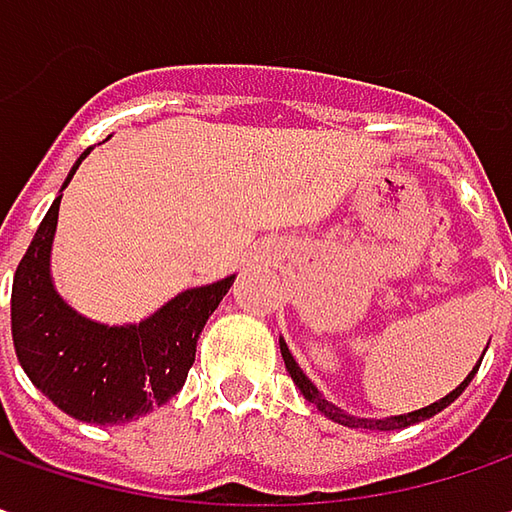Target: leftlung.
<instances>
[{
  "mask_svg": "<svg viewBox=\"0 0 512 512\" xmlns=\"http://www.w3.org/2000/svg\"><path fill=\"white\" fill-rule=\"evenodd\" d=\"M280 354H283V362H286V371L291 374V379H294V385L300 388V394L309 399L311 405H317V411L320 414H326L331 422H337V425H345V428H365V431H399V428H408V425H416V422H425V419H431V416H436L439 411H445L453 399H459V394L465 391L467 385H470V379H473V374L479 371V368H473L470 374L465 377V382H459L453 391H450L448 397H442L439 402H431V405H425V408H419V411H411V414H399V416H385V419H365V416H354V414H345L343 408H337L334 402H328L320 391H317V385L311 382L306 374H303V368L294 362V357H291L289 345H286V340L280 337ZM482 365V362H479Z\"/></svg>",
  "mask_w": 512,
  "mask_h": 512,
  "instance_id": "8db88e82",
  "label": "left lung"
}]
</instances>
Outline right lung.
<instances>
[{"mask_svg":"<svg viewBox=\"0 0 512 512\" xmlns=\"http://www.w3.org/2000/svg\"><path fill=\"white\" fill-rule=\"evenodd\" d=\"M90 150L81 152L62 189ZM59 203L62 195L47 209L13 277L10 328L16 357L30 382L64 414L90 425H121L167 405L184 388L198 337L235 274L175 294L141 323H96L67 306L53 286L50 252Z\"/></svg>","mask_w":512,"mask_h":512,"instance_id":"obj_1","label":"right lung"}]
</instances>
